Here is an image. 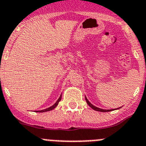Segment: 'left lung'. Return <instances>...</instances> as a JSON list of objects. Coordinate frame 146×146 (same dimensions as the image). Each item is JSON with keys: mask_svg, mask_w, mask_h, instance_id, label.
<instances>
[{"mask_svg": "<svg viewBox=\"0 0 146 146\" xmlns=\"http://www.w3.org/2000/svg\"><path fill=\"white\" fill-rule=\"evenodd\" d=\"M85 99H86V102H87V104L89 105V106H90L92 108L94 109V110H95V111H100V112H108V111H111L113 110V109L112 110H104V109H101V108H97V107H95V106H93L92 104H91V103L89 102V100L86 99V97H85Z\"/></svg>", "mask_w": 146, "mask_h": 146, "instance_id": "8db88e82", "label": "left lung"}]
</instances>
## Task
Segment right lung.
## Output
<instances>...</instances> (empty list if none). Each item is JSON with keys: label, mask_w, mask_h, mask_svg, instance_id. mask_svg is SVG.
<instances>
[{"label": "right lung", "mask_w": 146, "mask_h": 146, "mask_svg": "<svg viewBox=\"0 0 146 146\" xmlns=\"http://www.w3.org/2000/svg\"><path fill=\"white\" fill-rule=\"evenodd\" d=\"M61 98H62V94L60 95V98H59L58 100H57V101L54 103V105H53L52 106H51V107L48 108L46 109H44V110H42V111H36V112H39V113H43V112H46V111H52V110H53L54 108H55L57 107V105H58L59 102H60V100H61Z\"/></svg>", "instance_id": "add662e5"}]
</instances>
